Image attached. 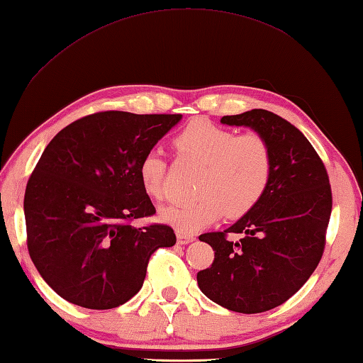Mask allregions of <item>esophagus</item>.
Here are the masks:
<instances>
[{
  "instance_id": "34e87169",
  "label": "esophagus",
  "mask_w": 363,
  "mask_h": 363,
  "mask_svg": "<svg viewBox=\"0 0 363 363\" xmlns=\"http://www.w3.org/2000/svg\"><path fill=\"white\" fill-rule=\"evenodd\" d=\"M177 240H179V244H188V242H192L196 238L192 235H188V233H183V232H177Z\"/></svg>"
}]
</instances>
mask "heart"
Segmentation results:
<instances>
[{"label":"heart","mask_w":363,"mask_h":363,"mask_svg":"<svg viewBox=\"0 0 363 363\" xmlns=\"http://www.w3.org/2000/svg\"><path fill=\"white\" fill-rule=\"evenodd\" d=\"M183 157L203 166L196 199L177 202L162 210V219L183 233H196L227 214L241 218L260 203L272 177V150L257 131L236 135L205 119L189 122L174 138ZM138 175L143 189L153 199L166 194V161L157 150L139 161Z\"/></svg>","instance_id":"heart-1"}]
</instances>
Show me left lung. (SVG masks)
<instances>
[{
    "label": "left lung",
    "mask_w": 363,
    "mask_h": 363,
    "mask_svg": "<svg viewBox=\"0 0 363 363\" xmlns=\"http://www.w3.org/2000/svg\"><path fill=\"white\" fill-rule=\"evenodd\" d=\"M220 122L263 135L274 166L252 211L224 232L199 236L213 247L214 260L197 272V284L232 312L262 313L290 299L321 260L332 211L329 175L307 138L271 111L224 116ZM228 234L242 238L235 242Z\"/></svg>",
    "instance_id": "1"
}]
</instances>
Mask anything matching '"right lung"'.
Listing matches in <instances>:
<instances>
[{"label": "right lung", "mask_w": 363, "mask_h": 363, "mask_svg": "<svg viewBox=\"0 0 363 363\" xmlns=\"http://www.w3.org/2000/svg\"><path fill=\"white\" fill-rule=\"evenodd\" d=\"M182 114L101 111L50 140L25 191L26 244L43 280L72 304L108 310L144 284L155 250L171 247L172 227L131 223L157 210L140 186V158Z\"/></svg>", "instance_id": "1"}]
</instances>
